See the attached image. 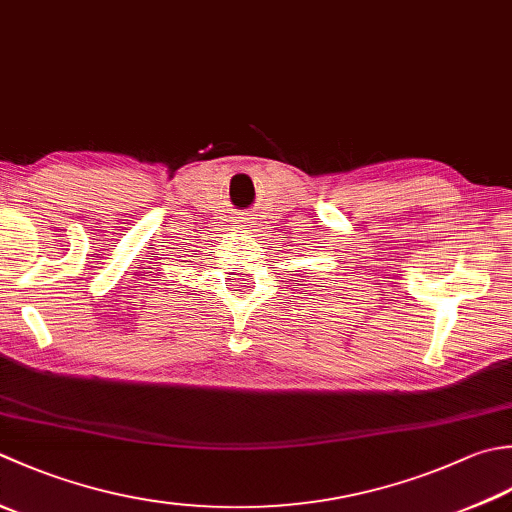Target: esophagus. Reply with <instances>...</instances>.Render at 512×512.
<instances>
[{"label": "esophagus", "instance_id": "obj_1", "mask_svg": "<svg viewBox=\"0 0 512 512\" xmlns=\"http://www.w3.org/2000/svg\"><path fill=\"white\" fill-rule=\"evenodd\" d=\"M239 222V228H253L255 226V222H253V217H242V219H237Z\"/></svg>", "mask_w": 512, "mask_h": 512}]
</instances>
